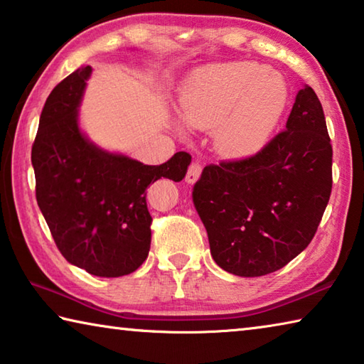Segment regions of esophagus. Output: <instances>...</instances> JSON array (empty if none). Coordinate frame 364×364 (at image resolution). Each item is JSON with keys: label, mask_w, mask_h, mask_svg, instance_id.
Wrapping results in <instances>:
<instances>
[{"label": "esophagus", "mask_w": 364, "mask_h": 364, "mask_svg": "<svg viewBox=\"0 0 364 364\" xmlns=\"http://www.w3.org/2000/svg\"><path fill=\"white\" fill-rule=\"evenodd\" d=\"M200 171H202V168H200L199 164H197V162L191 164L189 168H188V173H186V183H189V184L196 183L197 180H199Z\"/></svg>", "instance_id": "esophagus-1"}]
</instances>
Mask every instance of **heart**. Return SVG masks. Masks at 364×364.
<instances>
[{"mask_svg":"<svg viewBox=\"0 0 364 364\" xmlns=\"http://www.w3.org/2000/svg\"><path fill=\"white\" fill-rule=\"evenodd\" d=\"M287 101L279 73L255 63H225L197 70L180 93L181 120L194 130L215 128L228 157H247L267 143Z\"/></svg>","mask_w":364,"mask_h":364,"instance_id":"b5f03b06","label":"heart"}]
</instances>
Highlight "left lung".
Returning a JSON list of instances; mask_svg holds the SVG:
<instances>
[{
	"label": "left lung",
	"mask_w": 364,
	"mask_h": 364,
	"mask_svg": "<svg viewBox=\"0 0 364 364\" xmlns=\"http://www.w3.org/2000/svg\"><path fill=\"white\" fill-rule=\"evenodd\" d=\"M332 189V146L323 106L305 85L286 130L255 156L207 165L193 200L210 254L236 276H264L311 242Z\"/></svg>",
	"instance_id": "left-lung-1"
}]
</instances>
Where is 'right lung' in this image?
Returning a JSON list of instances; mask_svg holds the SVG:
<instances>
[{"label": "right lung", "mask_w": 364, "mask_h": 364, "mask_svg": "<svg viewBox=\"0 0 364 364\" xmlns=\"http://www.w3.org/2000/svg\"><path fill=\"white\" fill-rule=\"evenodd\" d=\"M90 75V65L72 72L41 110L32 146L36 202L67 262L119 278L136 271L149 254L147 186L160 178L181 181L191 156L176 152L162 165H144L91 143L78 127Z\"/></svg>", "instance_id": "obj_1"}]
</instances>
